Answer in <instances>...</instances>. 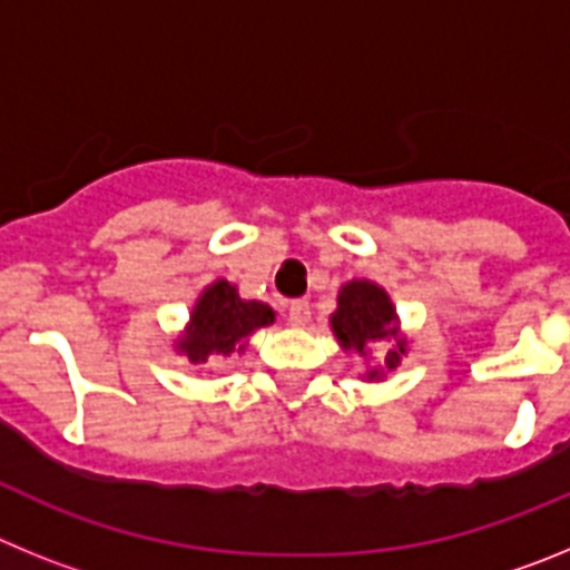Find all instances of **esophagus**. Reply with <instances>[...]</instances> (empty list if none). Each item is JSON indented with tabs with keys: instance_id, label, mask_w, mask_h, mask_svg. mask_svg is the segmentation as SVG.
Returning a JSON list of instances; mask_svg holds the SVG:
<instances>
[{
	"instance_id": "esophagus-1",
	"label": "esophagus",
	"mask_w": 570,
	"mask_h": 570,
	"mask_svg": "<svg viewBox=\"0 0 570 570\" xmlns=\"http://www.w3.org/2000/svg\"><path fill=\"white\" fill-rule=\"evenodd\" d=\"M288 322L302 328V325H308L311 322V305L305 299H294L288 302Z\"/></svg>"
}]
</instances>
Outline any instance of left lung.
Wrapping results in <instances>:
<instances>
[{
	"mask_svg": "<svg viewBox=\"0 0 570 570\" xmlns=\"http://www.w3.org/2000/svg\"><path fill=\"white\" fill-rule=\"evenodd\" d=\"M396 308L385 288L376 282L351 279L336 296V311L331 314V331L345 351L365 356L374 342H394L385 354V365L367 371V380H380L385 371H394L407 351V340L396 325Z\"/></svg>",
	"mask_w": 570,
	"mask_h": 570,
	"instance_id": "8db88e82",
	"label": "left lung"
}]
</instances>
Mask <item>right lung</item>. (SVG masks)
<instances>
[{"mask_svg":"<svg viewBox=\"0 0 570 570\" xmlns=\"http://www.w3.org/2000/svg\"><path fill=\"white\" fill-rule=\"evenodd\" d=\"M274 308L265 302L242 299L236 285L216 279L199 294L190 311L188 331L176 340V351L188 356L194 365L214 362L216 356L242 354L248 336L274 322Z\"/></svg>","mask_w":570,"mask_h":570,"instance_id":"obj_1","label":"right lung"}]
</instances>
